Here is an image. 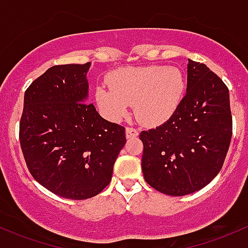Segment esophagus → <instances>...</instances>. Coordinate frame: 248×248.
Masks as SVG:
<instances>
[{"label":"esophagus","mask_w":248,"mask_h":248,"mask_svg":"<svg viewBox=\"0 0 248 248\" xmlns=\"http://www.w3.org/2000/svg\"><path fill=\"white\" fill-rule=\"evenodd\" d=\"M139 135V132L135 128H132V127H128L126 128V137L127 139H134Z\"/></svg>","instance_id":"obj_1"}]
</instances>
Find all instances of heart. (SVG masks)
<instances>
[{"label": "heart", "mask_w": 248, "mask_h": 248, "mask_svg": "<svg viewBox=\"0 0 248 248\" xmlns=\"http://www.w3.org/2000/svg\"><path fill=\"white\" fill-rule=\"evenodd\" d=\"M110 88L99 86L95 102L103 115L120 121L134 105L139 121L156 127L170 121L181 106L186 80L176 67H124L109 76Z\"/></svg>", "instance_id": "obj_1"}]
</instances>
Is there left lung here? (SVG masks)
<instances>
[{
  "label": "left lung",
  "mask_w": 248,
  "mask_h": 248,
  "mask_svg": "<svg viewBox=\"0 0 248 248\" xmlns=\"http://www.w3.org/2000/svg\"><path fill=\"white\" fill-rule=\"evenodd\" d=\"M231 138L228 88L206 64L188 60L186 95L178 111L140 134L145 180L172 197L197 192L220 172Z\"/></svg>",
  "instance_id": "1"
}]
</instances>
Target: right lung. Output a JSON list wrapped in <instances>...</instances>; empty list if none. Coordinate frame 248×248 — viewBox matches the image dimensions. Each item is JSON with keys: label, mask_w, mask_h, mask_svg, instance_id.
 Returning a JSON list of instances; mask_svg holds the SVG:
<instances>
[{"label": "right lung", "mask_w": 248, "mask_h": 248, "mask_svg": "<svg viewBox=\"0 0 248 248\" xmlns=\"http://www.w3.org/2000/svg\"><path fill=\"white\" fill-rule=\"evenodd\" d=\"M91 62L49 68L24 93L20 142L34 179L59 197L93 198L109 184L124 128L89 103Z\"/></svg>", "instance_id": "right-lung-1"}]
</instances>
